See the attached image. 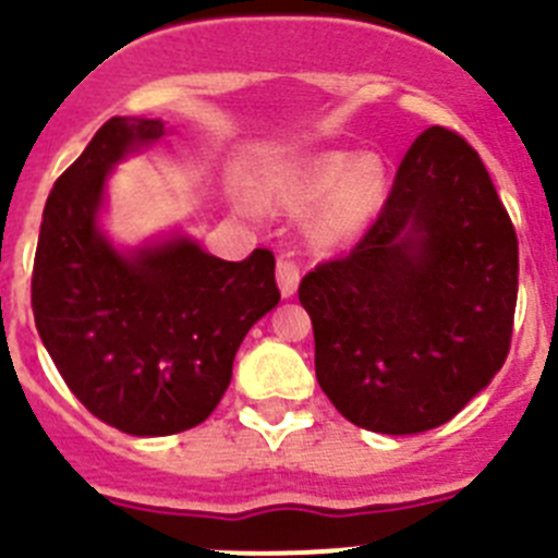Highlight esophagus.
<instances>
[{"instance_id": "obj_1", "label": "esophagus", "mask_w": 558, "mask_h": 558, "mask_svg": "<svg viewBox=\"0 0 558 558\" xmlns=\"http://www.w3.org/2000/svg\"><path fill=\"white\" fill-rule=\"evenodd\" d=\"M276 282H279V290H282L284 299L295 293L299 288V265L290 259V254L279 256V263H276Z\"/></svg>"}]
</instances>
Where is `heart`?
I'll return each instance as SVG.
<instances>
[{
    "instance_id": "1",
    "label": "heart",
    "mask_w": 558,
    "mask_h": 558,
    "mask_svg": "<svg viewBox=\"0 0 558 558\" xmlns=\"http://www.w3.org/2000/svg\"><path fill=\"white\" fill-rule=\"evenodd\" d=\"M388 186V170L377 156L324 153L279 175L265 201L290 215H304L324 203L310 226V240L318 248H338L372 226L386 204Z\"/></svg>"
}]
</instances>
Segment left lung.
<instances>
[{
  "instance_id": "obj_1",
  "label": "left lung",
  "mask_w": 558,
  "mask_h": 558,
  "mask_svg": "<svg viewBox=\"0 0 558 558\" xmlns=\"http://www.w3.org/2000/svg\"><path fill=\"white\" fill-rule=\"evenodd\" d=\"M517 274L514 226L481 156L427 128L363 240L299 284L318 386L366 430L445 425L506 363Z\"/></svg>"
}]
</instances>
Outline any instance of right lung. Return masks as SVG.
Here are the masks:
<instances>
[{"instance_id":"obj_1","label":"right lung","mask_w":558,"mask_h":558,"mask_svg":"<svg viewBox=\"0 0 558 558\" xmlns=\"http://www.w3.org/2000/svg\"><path fill=\"white\" fill-rule=\"evenodd\" d=\"M161 136V120L111 117L49 192L33 265L49 357L88 413L131 436L201 425L248 329L279 304L268 248L226 263L181 234L131 251L102 234L113 165Z\"/></svg>"}]
</instances>
